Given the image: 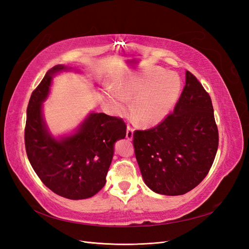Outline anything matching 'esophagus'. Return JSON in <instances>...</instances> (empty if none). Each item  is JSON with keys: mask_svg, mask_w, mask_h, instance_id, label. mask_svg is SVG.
<instances>
[{"mask_svg": "<svg viewBox=\"0 0 249 249\" xmlns=\"http://www.w3.org/2000/svg\"><path fill=\"white\" fill-rule=\"evenodd\" d=\"M133 132H134V129H133V126L132 125H130V124H127V126H126V138L129 139V140H132V138H133Z\"/></svg>", "mask_w": 249, "mask_h": 249, "instance_id": "obj_1", "label": "esophagus"}]
</instances>
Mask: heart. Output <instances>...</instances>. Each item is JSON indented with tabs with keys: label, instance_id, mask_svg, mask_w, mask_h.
<instances>
[{
	"label": "heart",
	"instance_id": "obj_1",
	"mask_svg": "<svg viewBox=\"0 0 249 249\" xmlns=\"http://www.w3.org/2000/svg\"><path fill=\"white\" fill-rule=\"evenodd\" d=\"M111 94L115 107L123 108L135 96L131 105L134 118L143 125L161 123L175 107L180 91V80L175 73L154 69L125 77Z\"/></svg>",
	"mask_w": 249,
	"mask_h": 249
}]
</instances>
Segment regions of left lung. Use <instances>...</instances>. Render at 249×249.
<instances>
[{
	"label": "left lung",
	"mask_w": 249,
	"mask_h": 249,
	"mask_svg": "<svg viewBox=\"0 0 249 249\" xmlns=\"http://www.w3.org/2000/svg\"><path fill=\"white\" fill-rule=\"evenodd\" d=\"M218 142L212 101L189 71L173 112L156 126L133 134L144 183L164 195H182L196 187L212 167Z\"/></svg>",
	"instance_id": "1"
}]
</instances>
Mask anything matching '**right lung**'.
Returning a JSON list of instances; mask_svg holds the SVG:
<instances>
[{"mask_svg":"<svg viewBox=\"0 0 249 249\" xmlns=\"http://www.w3.org/2000/svg\"><path fill=\"white\" fill-rule=\"evenodd\" d=\"M56 65L46 73L30 97L25 127L28 159L41 182L53 192L70 199L93 196L106 183L113 145L126 134L123 118L92 113L70 137L56 140L48 133L41 103L49 93L52 76L65 70Z\"/></svg>","mask_w":249,"mask_h":249,"instance_id":"right-lung-1","label":"right lung"}]
</instances>
